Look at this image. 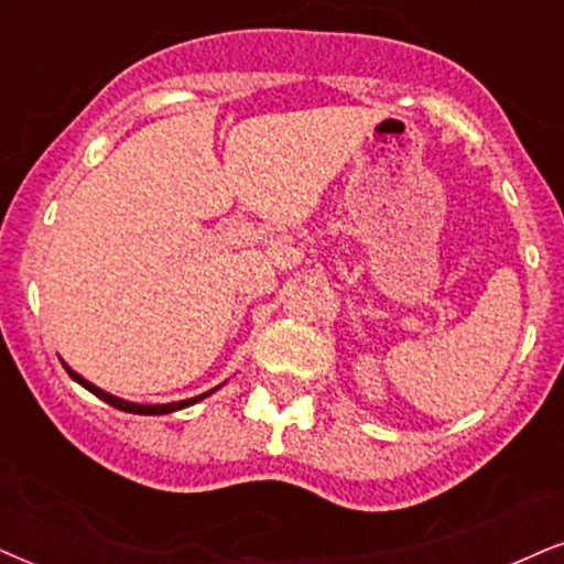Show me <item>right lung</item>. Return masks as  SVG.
Here are the masks:
<instances>
[{
  "mask_svg": "<svg viewBox=\"0 0 564 564\" xmlns=\"http://www.w3.org/2000/svg\"><path fill=\"white\" fill-rule=\"evenodd\" d=\"M64 369H67V375L73 377V380L77 382V384H83L85 390H90L93 395L96 398H101L104 403H109V405H113V409H119V411H127V413H142V416H161V413H171V411H180V409H187V405H192V403H197V401H203L205 395H210L213 390H208V393H203V395H197V398H189V401H176V403H159V405H140V403H130V401H122V398H117V395H109V393H104L101 388H96V384H90L88 380H83L80 375L77 372H73V369H69L67 365H64Z\"/></svg>",
  "mask_w": 564,
  "mask_h": 564,
  "instance_id": "obj_1",
  "label": "right lung"
}]
</instances>
